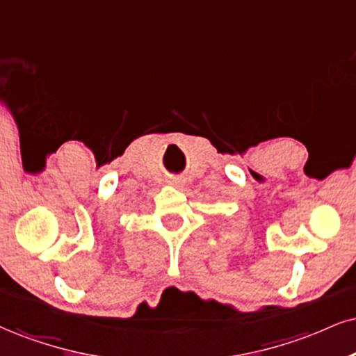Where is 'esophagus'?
<instances>
[{
    "label": "esophagus",
    "instance_id": "1",
    "mask_svg": "<svg viewBox=\"0 0 356 356\" xmlns=\"http://www.w3.org/2000/svg\"><path fill=\"white\" fill-rule=\"evenodd\" d=\"M168 183H170V185H173V186H181L183 185L181 178H171Z\"/></svg>",
    "mask_w": 356,
    "mask_h": 356
}]
</instances>
